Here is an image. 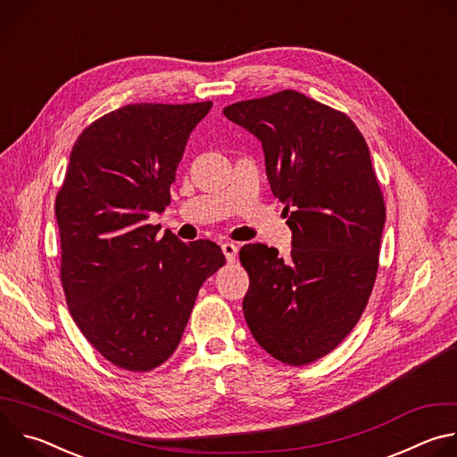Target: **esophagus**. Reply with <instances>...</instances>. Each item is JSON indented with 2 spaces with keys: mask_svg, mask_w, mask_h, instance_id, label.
Masks as SVG:
<instances>
[{
  "mask_svg": "<svg viewBox=\"0 0 457 457\" xmlns=\"http://www.w3.org/2000/svg\"><path fill=\"white\" fill-rule=\"evenodd\" d=\"M222 253L228 260V264H233L235 258H237V253H238V245L233 244V242H226V244H222Z\"/></svg>",
  "mask_w": 457,
  "mask_h": 457,
  "instance_id": "esophagus-1",
  "label": "esophagus"
}]
</instances>
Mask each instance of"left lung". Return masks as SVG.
I'll use <instances>...</instances> for the list:
<instances>
[{"mask_svg": "<svg viewBox=\"0 0 457 457\" xmlns=\"http://www.w3.org/2000/svg\"><path fill=\"white\" fill-rule=\"evenodd\" d=\"M224 115L262 141L266 171L293 231L291 256L245 244L242 302L253 338L287 365L338 347L374 287L385 203L358 126L296 90L247 99Z\"/></svg>", "mask_w": 457, "mask_h": 457, "instance_id": "obj_1", "label": "left lung"}]
</instances>
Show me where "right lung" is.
Returning a JSON list of instances; mask_svg holds the SVG:
<instances>
[{"label":"right lung","mask_w":457,"mask_h":457,"mask_svg":"<svg viewBox=\"0 0 457 457\" xmlns=\"http://www.w3.org/2000/svg\"><path fill=\"white\" fill-rule=\"evenodd\" d=\"M212 106L126 104L87 126L71 152L55 197L59 277L83 337L120 369L164 363L201 286L226 264L217 244L157 237L146 222L170 204L187 137Z\"/></svg>","instance_id":"right-lung-1"}]
</instances>
